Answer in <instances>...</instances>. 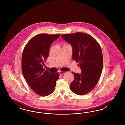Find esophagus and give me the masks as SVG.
<instances>
[{"label": "esophagus", "instance_id": "34e87169", "mask_svg": "<svg viewBox=\"0 0 125 125\" xmlns=\"http://www.w3.org/2000/svg\"><path fill=\"white\" fill-rule=\"evenodd\" d=\"M65 72H60V75H63L64 74H65Z\"/></svg>", "mask_w": 125, "mask_h": 125}]
</instances>
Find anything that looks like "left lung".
Wrapping results in <instances>:
<instances>
[{
	"label": "left lung",
	"mask_w": 125,
	"mask_h": 125,
	"mask_svg": "<svg viewBox=\"0 0 125 125\" xmlns=\"http://www.w3.org/2000/svg\"><path fill=\"white\" fill-rule=\"evenodd\" d=\"M61 37L73 48V60L79 63L82 73L72 72L74 79L70 84L73 92L78 95L88 94L95 87L102 71L103 57L101 46L88 34L76 32Z\"/></svg>",
	"instance_id": "left-lung-1"
}]
</instances>
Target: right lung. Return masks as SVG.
Instances as JSON below:
<instances>
[{
  "mask_svg": "<svg viewBox=\"0 0 125 125\" xmlns=\"http://www.w3.org/2000/svg\"><path fill=\"white\" fill-rule=\"evenodd\" d=\"M60 34H41L33 37L24 47L21 58L22 72L31 89L42 96L51 94L59 79V73H50L43 68L50 48Z\"/></svg>",
  "mask_w": 125,
  "mask_h": 125,
  "instance_id": "add662e5",
  "label": "right lung"
}]
</instances>
